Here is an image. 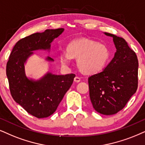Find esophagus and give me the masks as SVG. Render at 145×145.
<instances>
[{
	"instance_id": "obj_1",
	"label": "esophagus",
	"mask_w": 145,
	"mask_h": 145,
	"mask_svg": "<svg viewBox=\"0 0 145 145\" xmlns=\"http://www.w3.org/2000/svg\"><path fill=\"white\" fill-rule=\"evenodd\" d=\"M80 80H80V78L78 76L75 77V78H74V82H77V83H78V82H80Z\"/></svg>"
}]
</instances>
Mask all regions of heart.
<instances>
[{
  "label": "heart",
  "instance_id": "1",
  "mask_svg": "<svg viewBox=\"0 0 145 145\" xmlns=\"http://www.w3.org/2000/svg\"><path fill=\"white\" fill-rule=\"evenodd\" d=\"M72 57L78 58L77 64L82 72L94 74L107 65L110 52L105 44L88 39H78L69 42L67 50L61 51L59 56L60 61L64 66H68Z\"/></svg>",
  "mask_w": 145,
  "mask_h": 145
}]
</instances>
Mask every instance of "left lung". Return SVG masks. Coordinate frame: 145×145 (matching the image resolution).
I'll return each instance as SVG.
<instances>
[{
  "label": "left lung",
  "mask_w": 145,
  "mask_h": 145,
  "mask_svg": "<svg viewBox=\"0 0 145 145\" xmlns=\"http://www.w3.org/2000/svg\"><path fill=\"white\" fill-rule=\"evenodd\" d=\"M104 34L113 38L116 51L103 71L88 78L89 98L95 110L112 115L121 110L137 91L138 61L123 38Z\"/></svg>",
  "instance_id": "left-lung-1"
}]
</instances>
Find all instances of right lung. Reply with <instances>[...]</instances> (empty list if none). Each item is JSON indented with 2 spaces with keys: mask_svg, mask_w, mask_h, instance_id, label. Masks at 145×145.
<instances>
[{
  "mask_svg": "<svg viewBox=\"0 0 145 145\" xmlns=\"http://www.w3.org/2000/svg\"><path fill=\"white\" fill-rule=\"evenodd\" d=\"M64 29H47L19 40L14 45L7 63V76L12 98L27 112L38 118L54 114L71 87L76 75H56L48 72L39 80L27 78L25 64L34 54L33 51H49L51 43ZM47 61H54L50 57Z\"/></svg>",
  "mask_w": 145,
  "mask_h": 145,
  "instance_id": "1",
  "label": "right lung"
}]
</instances>
